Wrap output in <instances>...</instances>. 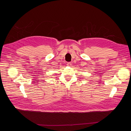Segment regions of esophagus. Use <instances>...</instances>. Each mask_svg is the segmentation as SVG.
<instances>
[{"label":"esophagus","mask_w":131,"mask_h":131,"mask_svg":"<svg viewBox=\"0 0 131 131\" xmlns=\"http://www.w3.org/2000/svg\"><path fill=\"white\" fill-rule=\"evenodd\" d=\"M71 63H70V62H68L67 63V65L68 66H71Z\"/></svg>","instance_id":"34e87169"}]
</instances>
